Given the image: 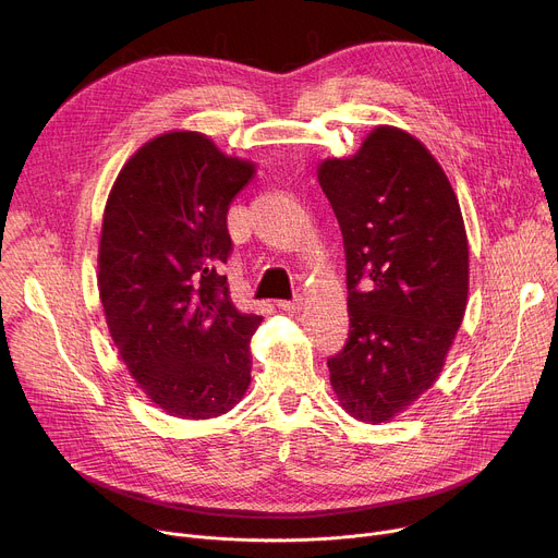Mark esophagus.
Returning a JSON list of instances; mask_svg holds the SVG:
<instances>
[{"label":"esophagus","mask_w":558,"mask_h":558,"mask_svg":"<svg viewBox=\"0 0 558 558\" xmlns=\"http://www.w3.org/2000/svg\"><path fill=\"white\" fill-rule=\"evenodd\" d=\"M278 307L284 310V312H289V314H295V312H300V307H302V295H295V298H291V300H280Z\"/></svg>","instance_id":"1"}]
</instances>
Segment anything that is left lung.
Returning a JSON list of instances; mask_svg holds the SVG:
<instances>
[{
    "label": "left lung",
    "instance_id": "obj_1",
    "mask_svg": "<svg viewBox=\"0 0 558 558\" xmlns=\"http://www.w3.org/2000/svg\"><path fill=\"white\" fill-rule=\"evenodd\" d=\"M320 186L347 258V344L327 359L347 414L385 423L438 378L468 302L470 253L459 199L429 150L378 126Z\"/></svg>",
    "mask_w": 558,
    "mask_h": 558
}]
</instances>
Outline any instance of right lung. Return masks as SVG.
I'll list each match as a JSON object with an SVG mask.
<instances>
[{"mask_svg": "<svg viewBox=\"0 0 558 558\" xmlns=\"http://www.w3.org/2000/svg\"><path fill=\"white\" fill-rule=\"evenodd\" d=\"M253 165L199 133L146 142L120 171L99 240V298L120 356L171 416L214 418L251 383L248 340L263 316L242 314L222 267L227 211Z\"/></svg>", "mask_w": 558, "mask_h": 558, "instance_id": "right-lung-1", "label": "right lung"}]
</instances>
